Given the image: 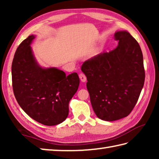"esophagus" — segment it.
I'll return each mask as SVG.
<instances>
[{"label": "esophagus", "mask_w": 159, "mask_h": 159, "mask_svg": "<svg viewBox=\"0 0 159 159\" xmlns=\"http://www.w3.org/2000/svg\"><path fill=\"white\" fill-rule=\"evenodd\" d=\"M79 78H80V80H81V81L83 82V83L85 82L86 80H87V78H86L85 75L84 74H83V73L79 74Z\"/></svg>", "instance_id": "esophagus-1"}]
</instances>
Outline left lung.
<instances>
[{
    "instance_id": "obj_1",
    "label": "left lung",
    "mask_w": 159,
    "mask_h": 159,
    "mask_svg": "<svg viewBox=\"0 0 159 159\" xmlns=\"http://www.w3.org/2000/svg\"><path fill=\"white\" fill-rule=\"evenodd\" d=\"M118 46L86 60L81 71L93 109L99 118L113 121L126 117L135 106L143 88V55L138 41L126 31H116Z\"/></svg>"
}]
</instances>
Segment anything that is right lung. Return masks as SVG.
<instances>
[{
	"label": "right lung",
	"instance_id": "right-lung-1",
	"mask_svg": "<svg viewBox=\"0 0 159 159\" xmlns=\"http://www.w3.org/2000/svg\"><path fill=\"white\" fill-rule=\"evenodd\" d=\"M28 36L16 50L12 64L13 92L19 105L31 118L55 125L68 116L69 103L79 88L77 73L66 76L55 67L43 68L35 59Z\"/></svg>",
	"mask_w": 159,
	"mask_h": 159
}]
</instances>
